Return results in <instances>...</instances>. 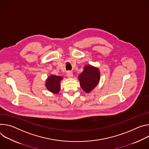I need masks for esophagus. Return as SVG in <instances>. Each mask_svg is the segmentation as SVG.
<instances>
[{"label": "esophagus", "instance_id": "1", "mask_svg": "<svg viewBox=\"0 0 149 149\" xmlns=\"http://www.w3.org/2000/svg\"><path fill=\"white\" fill-rule=\"evenodd\" d=\"M67 76H68V77H69V78H72V77H73V74L72 72H68L67 73Z\"/></svg>", "mask_w": 149, "mask_h": 149}]
</instances>
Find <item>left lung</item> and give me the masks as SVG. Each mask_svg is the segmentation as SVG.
Returning <instances> with one entry per match:
<instances>
[{"instance_id":"left-lung-1","label":"left lung","mask_w":149,"mask_h":149,"mask_svg":"<svg viewBox=\"0 0 149 149\" xmlns=\"http://www.w3.org/2000/svg\"><path fill=\"white\" fill-rule=\"evenodd\" d=\"M100 76V71L97 68L90 64L86 65L84 71L78 76L80 87L86 93H90L99 84Z\"/></svg>"}]
</instances>
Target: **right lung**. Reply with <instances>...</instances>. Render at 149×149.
I'll return each instance as SVG.
<instances>
[{"label": "right lung", "instance_id": "1", "mask_svg": "<svg viewBox=\"0 0 149 149\" xmlns=\"http://www.w3.org/2000/svg\"><path fill=\"white\" fill-rule=\"evenodd\" d=\"M60 76L50 75L45 80V87L48 91L53 93L57 94L60 90V82L63 80Z\"/></svg>", "mask_w": 149, "mask_h": 149}]
</instances>
